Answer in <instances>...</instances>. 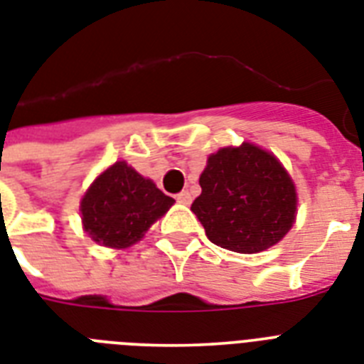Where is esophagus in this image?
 <instances>
[{"label": "esophagus", "mask_w": 364, "mask_h": 364, "mask_svg": "<svg viewBox=\"0 0 364 364\" xmlns=\"http://www.w3.org/2000/svg\"><path fill=\"white\" fill-rule=\"evenodd\" d=\"M176 200L179 203H185V205H188V203L192 202V196H191V192L188 191H181L179 194L176 196Z\"/></svg>", "instance_id": "esophagus-1"}]
</instances>
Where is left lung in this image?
<instances>
[{"instance_id":"8db88e82","label":"left lung","mask_w":364,"mask_h":364,"mask_svg":"<svg viewBox=\"0 0 364 364\" xmlns=\"http://www.w3.org/2000/svg\"><path fill=\"white\" fill-rule=\"evenodd\" d=\"M200 187L191 211L217 247L259 252L279 243L294 224V183L271 153L252 144L224 147L209 156Z\"/></svg>"}]
</instances>
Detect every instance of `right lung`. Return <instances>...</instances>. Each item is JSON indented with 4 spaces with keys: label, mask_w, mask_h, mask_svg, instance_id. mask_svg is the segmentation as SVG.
Wrapping results in <instances>:
<instances>
[{
    "label": "right lung",
    "mask_w": 364,
    "mask_h": 364,
    "mask_svg": "<svg viewBox=\"0 0 364 364\" xmlns=\"http://www.w3.org/2000/svg\"><path fill=\"white\" fill-rule=\"evenodd\" d=\"M173 203V198L127 166L115 162L100 173L82 198L85 232L97 243L125 249L136 243L156 218Z\"/></svg>",
    "instance_id": "add662e5"
}]
</instances>
